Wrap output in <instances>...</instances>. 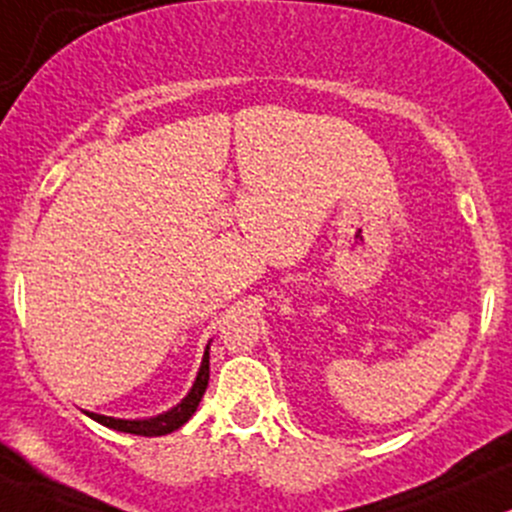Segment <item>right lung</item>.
Segmentation results:
<instances>
[{"mask_svg":"<svg viewBox=\"0 0 512 512\" xmlns=\"http://www.w3.org/2000/svg\"><path fill=\"white\" fill-rule=\"evenodd\" d=\"M206 386H209V347H206L204 359H201V369H199V376H196L192 391H189L187 398H184L177 408H172V411L157 415V418H150V420H119V418H109V415H97V413H87V415L111 430L131 432V435H143V437H160V435H167V432L182 428V425L192 418L196 406H199L201 396H204Z\"/></svg>","mask_w":512,"mask_h":512,"instance_id":"obj_1","label":"right lung"}]
</instances>
